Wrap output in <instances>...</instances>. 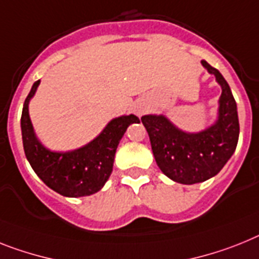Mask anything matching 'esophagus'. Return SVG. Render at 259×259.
<instances>
[{"mask_svg": "<svg viewBox=\"0 0 259 259\" xmlns=\"http://www.w3.org/2000/svg\"><path fill=\"white\" fill-rule=\"evenodd\" d=\"M138 113H142V110H138Z\"/></svg>", "mask_w": 259, "mask_h": 259, "instance_id": "34e87169", "label": "esophagus"}]
</instances>
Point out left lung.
<instances>
[{"mask_svg": "<svg viewBox=\"0 0 259 259\" xmlns=\"http://www.w3.org/2000/svg\"><path fill=\"white\" fill-rule=\"evenodd\" d=\"M201 64L216 76L223 89L216 123L200 133H186L162 114L141 118L158 167L166 177L182 184L201 183L220 172L233 155L240 134L236 100L227 80L205 60Z\"/></svg>", "mask_w": 259, "mask_h": 259, "instance_id": "1", "label": "left lung"}]
</instances>
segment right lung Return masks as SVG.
I'll return each instance as SVG.
<instances>
[{
    "mask_svg": "<svg viewBox=\"0 0 259 259\" xmlns=\"http://www.w3.org/2000/svg\"><path fill=\"white\" fill-rule=\"evenodd\" d=\"M40 80L32 84L23 104L21 129L26 158L43 183L67 197L89 196L96 193L109 179L119 141L130 123H140L134 114L112 119L99 137L73 151L56 153L46 149L34 133L29 116V103Z\"/></svg>",
    "mask_w": 259,
    "mask_h": 259,
    "instance_id": "1",
    "label": "right lung"
}]
</instances>
